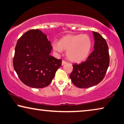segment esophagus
<instances>
[{"mask_svg": "<svg viewBox=\"0 0 124 124\" xmlns=\"http://www.w3.org/2000/svg\"><path fill=\"white\" fill-rule=\"evenodd\" d=\"M67 63V62H65V61H64V60H62V65H65V64H66Z\"/></svg>", "mask_w": 124, "mask_h": 124, "instance_id": "esophagus-1", "label": "esophagus"}]
</instances>
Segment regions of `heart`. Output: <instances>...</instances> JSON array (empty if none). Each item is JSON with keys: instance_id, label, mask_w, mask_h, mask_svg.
<instances>
[{"instance_id": "heart-1", "label": "heart", "mask_w": 124, "mask_h": 124, "mask_svg": "<svg viewBox=\"0 0 124 124\" xmlns=\"http://www.w3.org/2000/svg\"><path fill=\"white\" fill-rule=\"evenodd\" d=\"M92 46V40L86 34H69L62 37L58 43H53V49L55 51L60 53L62 50L66 51L67 58L76 63L83 62L88 57Z\"/></svg>"}]
</instances>
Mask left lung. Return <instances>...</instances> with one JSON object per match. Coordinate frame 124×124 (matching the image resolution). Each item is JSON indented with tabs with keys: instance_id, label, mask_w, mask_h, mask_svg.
<instances>
[{
	"instance_id": "1",
	"label": "left lung",
	"mask_w": 124,
	"mask_h": 124,
	"mask_svg": "<svg viewBox=\"0 0 124 124\" xmlns=\"http://www.w3.org/2000/svg\"><path fill=\"white\" fill-rule=\"evenodd\" d=\"M94 50L85 62L73 64V69L70 74L72 83L78 88H86L97 85L102 81L110 63L108 47L101 35L93 31Z\"/></svg>"
}]
</instances>
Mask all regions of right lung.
Instances as JSON below:
<instances>
[{
  "label": "right lung",
  "mask_w": 124,
  "mask_h": 124,
  "mask_svg": "<svg viewBox=\"0 0 124 124\" xmlns=\"http://www.w3.org/2000/svg\"><path fill=\"white\" fill-rule=\"evenodd\" d=\"M46 34L38 29L25 32L18 40L13 66L19 78L35 88L47 86L62 65V60L50 55L53 47Z\"/></svg>",
  "instance_id": "1"
}]
</instances>
